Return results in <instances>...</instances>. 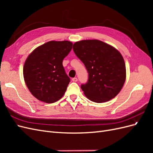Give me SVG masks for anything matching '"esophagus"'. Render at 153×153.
I'll use <instances>...</instances> for the list:
<instances>
[{
  "mask_svg": "<svg viewBox=\"0 0 153 153\" xmlns=\"http://www.w3.org/2000/svg\"><path fill=\"white\" fill-rule=\"evenodd\" d=\"M72 81H73V82H77V81H78L77 78H76V77H75V78H72Z\"/></svg>",
  "mask_w": 153,
  "mask_h": 153,
  "instance_id": "esophagus-1",
  "label": "esophagus"
}]
</instances>
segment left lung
I'll return each mask as SVG.
<instances>
[{
    "mask_svg": "<svg viewBox=\"0 0 153 153\" xmlns=\"http://www.w3.org/2000/svg\"><path fill=\"white\" fill-rule=\"evenodd\" d=\"M73 49L89 74L81 89L89 100L103 103L121 91L126 80V66L119 51L98 39L77 41Z\"/></svg>",
    "mask_w": 153,
    "mask_h": 153,
    "instance_id": "obj_1",
    "label": "left lung"
}]
</instances>
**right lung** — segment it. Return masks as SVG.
Listing matches in <instances>:
<instances>
[{"label": "right lung", "mask_w": 153, "mask_h": 153, "mask_svg": "<svg viewBox=\"0 0 153 153\" xmlns=\"http://www.w3.org/2000/svg\"><path fill=\"white\" fill-rule=\"evenodd\" d=\"M69 41H51L36 48L27 58L24 77L27 87L35 98L47 103L61 99L70 78L62 61L72 48Z\"/></svg>", "instance_id": "right-lung-1"}]
</instances>
